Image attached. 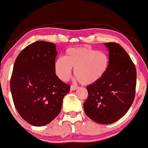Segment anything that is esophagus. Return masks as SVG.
<instances>
[{
    "instance_id": "1",
    "label": "esophagus",
    "mask_w": 148,
    "mask_h": 148,
    "mask_svg": "<svg viewBox=\"0 0 148 148\" xmlns=\"http://www.w3.org/2000/svg\"><path fill=\"white\" fill-rule=\"evenodd\" d=\"M78 88L77 87V86H75L72 85L71 87H70V90H71V91H73V90H75L78 89Z\"/></svg>"
}]
</instances>
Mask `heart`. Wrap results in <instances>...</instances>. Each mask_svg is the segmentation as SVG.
I'll list each match as a JSON object with an SVG mask.
<instances>
[{"label":"heart","instance_id":"b5f03b06","mask_svg":"<svg viewBox=\"0 0 148 148\" xmlns=\"http://www.w3.org/2000/svg\"><path fill=\"white\" fill-rule=\"evenodd\" d=\"M109 66L108 56L87 46L68 48L64 57L57 58L54 70L60 80L68 81L74 74L81 84L89 86L98 83L106 73Z\"/></svg>","mask_w":148,"mask_h":148}]
</instances>
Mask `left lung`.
Wrapping results in <instances>:
<instances>
[{"mask_svg":"<svg viewBox=\"0 0 148 148\" xmlns=\"http://www.w3.org/2000/svg\"><path fill=\"white\" fill-rule=\"evenodd\" d=\"M109 50V66L98 83L86 87L88 97L84 103L88 117L101 124L116 122L127 113L135 98L136 66L119 44L105 43Z\"/></svg>","mask_w":148,"mask_h":148,"instance_id":"left-lung-1","label":"left lung"}]
</instances>
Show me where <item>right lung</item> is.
Masks as SVG:
<instances>
[{
	"mask_svg": "<svg viewBox=\"0 0 148 148\" xmlns=\"http://www.w3.org/2000/svg\"><path fill=\"white\" fill-rule=\"evenodd\" d=\"M57 55L52 42L36 41L20 52L10 78V91L16 110L26 122L42 126L60 114L70 86L56 75Z\"/></svg>",
	"mask_w": 148,
	"mask_h": 148,
	"instance_id": "1",
	"label": "right lung"
}]
</instances>
